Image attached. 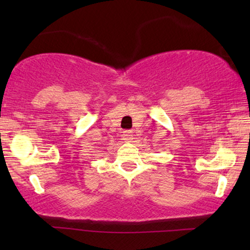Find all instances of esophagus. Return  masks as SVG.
Masks as SVG:
<instances>
[{
    "label": "esophagus",
    "instance_id": "34e87169",
    "mask_svg": "<svg viewBox=\"0 0 250 250\" xmlns=\"http://www.w3.org/2000/svg\"><path fill=\"white\" fill-rule=\"evenodd\" d=\"M132 132L131 131H124L123 132V140L124 141H131L132 139Z\"/></svg>",
    "mask_w": 250,
    "mask_h": 250
}]
</instances>
